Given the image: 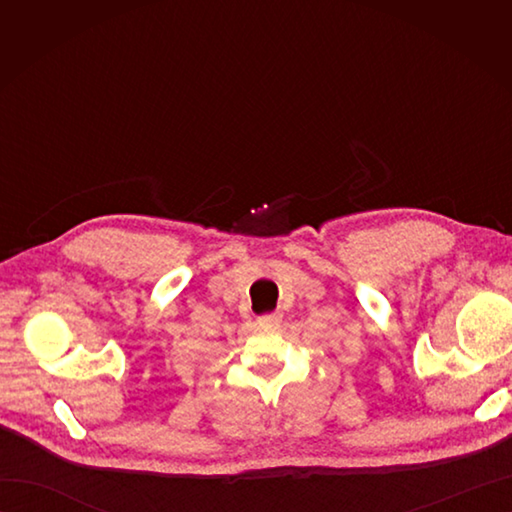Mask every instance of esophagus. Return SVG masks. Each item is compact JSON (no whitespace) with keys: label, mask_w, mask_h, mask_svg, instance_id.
Segmentation results:
<instances>
[{"label":"esophagus","mask_w":512,"mask_h":512,"mask_svg":"<svg viewBox=\"0 0 512 512\" xmlns=\"http://www.w3.org/2000/svg\"><path fill=\"white\" fill-rule=\"evenodd\" d=\"M257 323L262 325V328H279V323H281V314H275V312L264 314V317H259V319H257Z\"/></svg>","instance_id":"1"}]
</instances>
